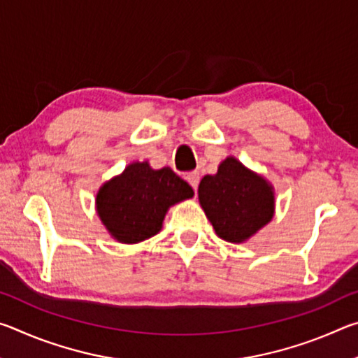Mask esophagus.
<instances>
[{
    "label": "esophagus",
    "instance_id": "esophagus-1",
    "mask_svg": "<svg viewBox=\"0 0 358 358\" xmlns=\"http://www.w3.org/2000/svg\"><path fill=\"white\" fill-rule=\"evenodd\" d=\"M199 180H201V177H199V172H189V173L186 175V181L192 186V189H194V191H197Z\"/></svg>",
    "mask_w": 358,
    "mask_h": 358
}]
</instances>
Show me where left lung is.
<instances>
[{
    "label": "left lung",
    "mask_w": 358,
    "mask_h": 358,
    "mask_svg": "<svg viewBox=\"0 0 358 358\" xmlns=\"http://www.w3.org/2000/svg\"><path fill=\"white\" fill-rule=\"evenodd\" d=\"M199 202L217 237L230 243L251 238L275 213L273 186L234 156L226 157L215 175L202 178Z\"/></svg>",
    "instance_id": "left-lung-1"
}]
</instances>
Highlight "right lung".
I'll return each mask as SVG.
<instances>
[{
  "instance_id": "add662e5",
  "label": "right lung",
  "mask_w": 358,
  "mask_h": 358,
  "mask_svg": "<svg viewBox=\"0 0 358 358\" xmlns=\"http://www.w3.org/2000/svg\"><path fill=\"white\" fill-rule=\"evenodd\" d=\"M192 196V187L171 167L155 171L137 161L101 186L96 211L115 240L132 245L159 232L167 210Z\"/></svg>"
}]
</instances>
